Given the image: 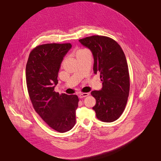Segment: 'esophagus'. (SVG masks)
I'll use <instances>...</instances> for the list:
<instances>
[{
    "mask_svg": "<svg viewBox=\"0 0 161 161\" xmlns=\"http://www.w3.org/2000/svg\"><path fill=\"white\" fill-rule=\"evenodd\" d=\"M89 95V93H88V92H81V93H80V95H79V97L80 98H82L84 97H86Z\"/></svg>",
    "mask_w": 161,
    "mask_h": 161,
    "instance_id": "obj_1",
    "label": "esophagus"
}]
</instances>
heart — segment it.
<instances>
[{
  "mask_svg": "<svg viewBox=\"0 0 161 161\" xmlns=\"http://www.w3.org/2000/svg\"><path fill=\"white\" fill-rule=\"evenodd\" d=\"M81 50H83V49H81V50H79V51H78V52H80V51H81ZM77 52V53H78Z\"/></svg>",
  "mask_w": 161,
  "mask_h": 161,
  "instance_id": "obj_1",
  "label": "heart"
}]
</instances>
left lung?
<instances>
[{"mask_svg": "<svg viewBox=\"0 0 161 161\" xmlns=\"http://www.w3.org/2000/svg\"><path fill=\"white\" fill-rule=\"evenodd\" d=\"M79 41L91 49L94 73H99L103 81L102 89L91 92L96 99L92 109L99 120L115 121L124 112L129 95L130 76L125 55L119 44L108 36L93 35Z\"/></svg>", "mask_w": 161, "mask_h": 161, "instance_id": "left-lung-1", "label": "left lung"}]
</instances>
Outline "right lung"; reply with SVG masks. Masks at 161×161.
Returning <instances> with one entry per match:
<instances>
[{"mask_svg":"<svg viewBox=\"0 0 161 161\" xmlns=\"http://www.w3.org/2000/svg\"><path fill=\"white\" fill-rule=\"evenodd\" d=\"M71 44L37 46L29 54L26 65L28 93L36 112L51 128L58 132L71 130L75 124L77 95H60L54 90L64 56Z\"/></svg>","mask_w":161,"mask_h":161,"instance_id":"1","label":"right lung"}]
</instances>
